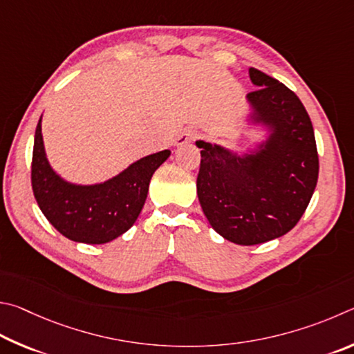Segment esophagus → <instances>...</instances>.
Listing matches in <instances>:
<instances>
[{
    "label": "esophagus",
    "mask_w": 354,
    "mask_h": 354,
    "mask_svg": "<svg viewBox=\"0 0 354 354\" xmlns=\"http://www.w3.org/2000/svg\"><path fill=\"white\" fill-rule=\"evenodd\" d=\"M197 138H201L199 130H196V129H188V130H185V132H183L180 136H178L177 145H185V142L196 141Z\"/></svg>",
    "instance_id": "obj_1"
}]
</instances>
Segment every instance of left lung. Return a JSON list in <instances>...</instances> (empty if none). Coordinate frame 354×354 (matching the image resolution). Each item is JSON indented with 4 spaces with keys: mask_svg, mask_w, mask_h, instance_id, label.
Returning a JSON list of instances; mask_svg holds the SVG:
<instances>
[{
    "mask_svg": "<svg viewBox=\"0 0 354 354\" xmlns=\"http://www.w3.org/2000/svg\"><path fill=\"white\" fill-rule=\"evenodd\" d=\"M258 88L247 99L253 120L272 129L255 153L238 157L218 145L201 147L197 196L221 236L241 245L280 238L305 213L319 178L313 122L299 96L257 68L249 70Z\"/></svg>",
    "mask_w": 354,
    "mask_h": 354,
    "instance_id": "1",
    "label": "left lung"
}]
</instances>
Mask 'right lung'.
<instances>
[{
	"label": "right lung",
	"mask_w": 354,
	"mask_h": 354,
	"mask_svg": "<svg viewBox=\"0 0 354 354\" xmlns=\"http://www.w3.org/2000/svg\"><path fill=\"white\" fill-rule=\"evenodd\" d=\"M171 151L147 155L110 180L80 187L65 182L49 166L41 138V118L35 129L30 183L41 213L65 238L84 244H105L135 224L145 205L149 183Z\"/></svg>",
	"instance_id": "add662e5"
}]
</instances>
